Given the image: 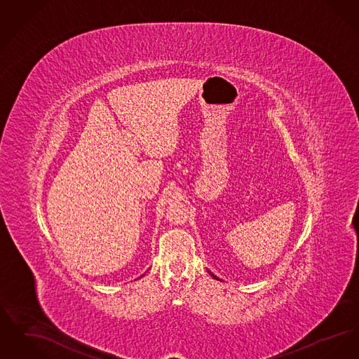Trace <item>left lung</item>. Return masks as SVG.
<instances>
[{
	"mask_svg": "<svg viewBox=\"0 0 359 359\" xmlns=\"http://www.w3.org/2000/svg\"><path fill=\"white\" fill-rule=\"evenodd\" d=\"M210 274H211V276H212V277H214V278H217V280H219V278H218V277H217V276H214V274L211 273V272H210Z\"/></svg>",
	"mask_w": 359,
	"mask_h": 359,
	"instance_id": "1",
	"label": "left lung"
}]
</instances>
